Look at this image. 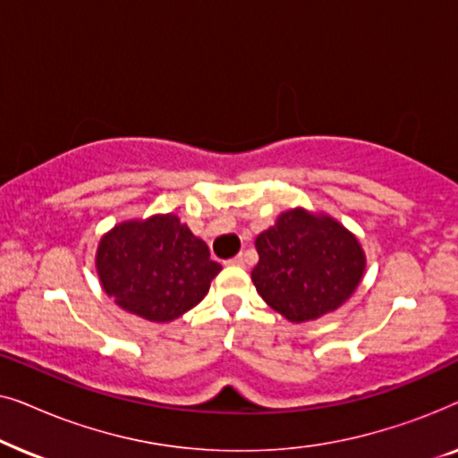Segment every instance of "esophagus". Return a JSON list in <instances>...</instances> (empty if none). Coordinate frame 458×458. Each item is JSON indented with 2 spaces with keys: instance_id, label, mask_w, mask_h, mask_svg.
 Masks as SVG:
<instances>
[{
  "instance_id": "obj_1",
  "label": "esophagus",
  "mask_w": 458,
  "mask_h": 458,
  "mask_svg": "<svg viewBox=\"0 0 458 458\" xmlns=\"http://www.w3.org/2000/svg\"><path fill=\"white\" fill-rule=\"evenodd\" d=\"M243 262H246V256H243V254H237V256H233V259L229 260V265H233V267H243Z\"/></svg>"
}]
</instances>
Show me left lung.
Here are the masks:
<instances>
[{
  "mask_svg": "<svg viewBox=\"0 0 458 458\" xmlns=\"http://www.w3.org/2000/svg\"><path fill=\"white\" fill-rule=\"evenodd\" d=\"M256 292L292 323L315 321L340 309L359 287L365 252L350 231L327 215L281 212L256 237Z\"/></svg>",
  "mask_w": 458,
  "mask_h": 458,
  "instance_id": "1",
  "label": "left lung"
}]
</instances>
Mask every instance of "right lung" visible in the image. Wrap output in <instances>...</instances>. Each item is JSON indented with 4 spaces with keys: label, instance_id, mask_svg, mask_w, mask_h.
<instances>
[{
    "label": "right lung",
    "instance_id": "right-lung-1",
    "mask_svg": "<svg viewBox=\"0 0 458 458\" xmlns=\"http://www.w3.org/2000/svg\"><path fill=\"white\" fill-rule=\"evenodd\" d=\"M96 268L121 309L166 323L202 302L221 265L179 216L154 215L110 229L99 240Z\"/></svg>",
    "mask_w": 458,
    "mask_h": 458
}]
</instances>
